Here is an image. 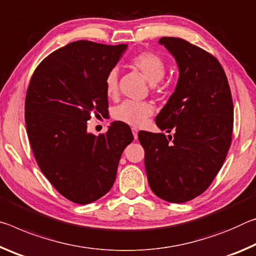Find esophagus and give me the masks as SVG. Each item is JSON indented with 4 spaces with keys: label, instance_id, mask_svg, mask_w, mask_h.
<instances>
[{
    "label": "esophagus",
    "instance_id": "1",
    "mask_svg": "<svg viewBox=\"0 0 256 256\" xmlns=\"http://www.w3.org/2000/svg\"><path fill=\"white\" fill-rule=\"evenodd\" d=\"M132 132L134 138H135V140H137V138H138V130H137V128H132Z\"/></svg>",
    "mask_w": 256,
    "mask_h": 256
}]
</instances>
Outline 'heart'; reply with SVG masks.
<instances>
[{
  "instance_id": "heart-1",
  "label": "heart",
  "mask_w": 256,
  "mask_h": 256,
  "mask_svg": "<svg viewBox=\"0 0 256 256\" xmlns=\"http://www.w3.org/2000/svg\"><path fill=\"white\" fill-rule=\"evenodd\" d=\"M130 66L134 69L143 74L150 84H152L153 90H162L160 80L164 77L166 71V64L163 58L152 51H144L138 53L130 60ZM106 92L108 96L114 98L119 90V74L118 69H111L106 76ZM156 108L153 103L144 100H124L113 110V118L121 122H124L132 127L143 126L150 116H153Z\"/></svg>"
}]
</instances>
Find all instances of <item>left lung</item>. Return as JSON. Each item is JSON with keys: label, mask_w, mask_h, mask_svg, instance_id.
I'll return each instance as SVG.
<instances>
[{"label": "left lung", "mask_w": 256, "mask_h": 256, "mask_svg": "<svg viewBox=\"0 0 256 256\" xmlns=\"http://www.w3.org/2000/svg\"><path fill=\"white\" fill-rule=\"evenodd\" d=\"M179 66L177 87L156 122L166 134L140 132L152 192L185 203L208 190L232 140L234 104L226 72L216 56L178 37H162Z\"/></svg>", "instance_id": "1"}]
</instances>
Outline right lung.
<instances>
[{
    "mask_svg": "<svg viewBox=\"0 0 256 256\" xmlns=\"http://www.w3.org/2000/svg\"><path fill=\"white\" fill-rule=\"evenodd\" d=\"M127 45L77 40L48 54L34 71L24 100V121L35 160L66 200L88 204L116 180L132 129L114 121L104 134L87 132L92 114L108 112L106 76Z\"/></svg>",
    "mask_w": 256,
    "mask_h": 256,
    "instance_id": "obj_1",
    "label": "right lung"
}]
</instances>
